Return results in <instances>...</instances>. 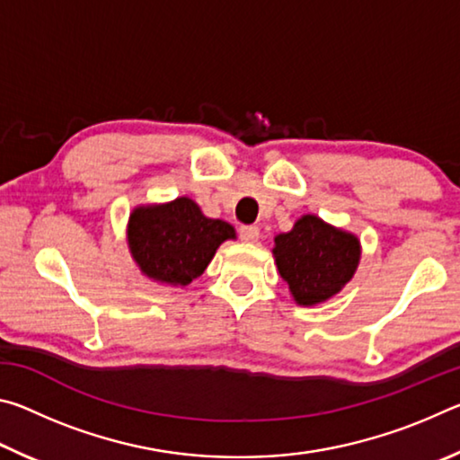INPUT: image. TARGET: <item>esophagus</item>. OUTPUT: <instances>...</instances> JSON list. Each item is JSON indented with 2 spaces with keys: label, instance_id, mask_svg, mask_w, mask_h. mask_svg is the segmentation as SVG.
Listing matches in <instances>:
<instances>
[{
  "label": "esophagus",
  "instance_id": "34e87169",
  "mask_svg": "<svg viewBox=\"0 0 460 460\" xmlns=\"http://www.w3.org/2000/svg\"><path fill=\"white\" fill-rule=\"evenodd\" d=\"M239 237L241 241H245V243H255V241L260 239V227H255V225H245V227L239 229Z\"/></svg>",
  "mask_w": 460,
  "mask_h": 460
}]
</instances>
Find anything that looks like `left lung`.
<instances>
[{"instance_id": "obj_1", "label": "left lung", "mask_w": 460, "mask_h": 460, "mask_svg": "<svg viewBox=\"0 0 460 460\" xmlns=\"http://www.w3.org/2000/svg\"><path fill=\"white\" fill-rule=\"evenodd\" d=\"M279 276L298 306H316L351 282L361 260V241L351 231L302 215L288 233L274 237Z\"/></svg>"}]
</instances>
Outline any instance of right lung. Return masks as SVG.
Segmentation results:
<instances>
[{"mask_svg":"<svg viewBox=\"0 0 460 460\" xmlns=\"http://www.w3.org/2000/svg\"><path fill=\"white\" fill-rule=\"evenodd\" d=\"M128 247L136 266L152 282L184 288L197 279L227 239L233 225L211 219L189 197L137 205L128 219Z\"/></svg>","mask_w":460,"mask_h":460,"instance_id":"right-lung-1","label":"right lung"}]
</instances>
